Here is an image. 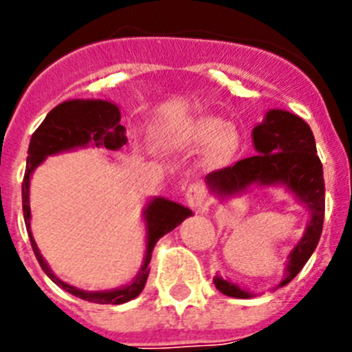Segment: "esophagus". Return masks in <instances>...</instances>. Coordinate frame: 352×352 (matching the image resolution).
<instances>
[{
    "label": "esophagus",
    "instance_id": "34e87169",
    "mask_svg": "<svg viewBox=\"0 0 352 352\" xmlns=\"http://www.w3.org/2000/svg\"><path fill=\"white\" fill-rule=\"evenodd\" d=\"M186 201H187V205L195 210V212H198V213L205 212L206 195H205V189H203L201 184H191V186L187 187Z\"/></svg>",
    "mask_w": 352,
    "mask_h": 352
}]
</instances>
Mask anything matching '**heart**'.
I'll return each instance as SVG.
<instances>
[{
    "instance_id": "1",
    "label": "heart",
    "mask_w": 352,
    "mask_h": 352,
    "mask_svg": "<svg viewBox=\"0 0 352 352\" xmlns=\"http://www.w3.org/2000/svg\"><path fill=\"white\" fill-rule=\"evenodd\" d=\"M166 140L175 144H205L212 140L206 149L208 165H224L234 156L239 137L232 126H224V121L215 116H203L166 131Z\"/></svg>"
}]
</instances>
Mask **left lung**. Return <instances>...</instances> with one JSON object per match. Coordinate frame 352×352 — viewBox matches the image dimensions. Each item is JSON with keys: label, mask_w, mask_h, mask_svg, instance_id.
I'll return each instance as SVG.
<instances>
[{"label": "left lung", "mask_w": 352, "mask_h": 352, "mask_svg": "<svg viewBox=\"0 0 352 352\" xmlns=\"http://www.w3.org/2000/svg\"><path fill=\"white\" fill-rule=\"evenodd\" d=\"M254 144L258 154L239 160L232 166L206 175L210 189L221 196H232L250 187L285 186L311 210V222L304 236L290 254L287 278L280 287L290 283L316 250L323 231L324 180L323 165L316 153V142L309 124L288 111L272 109L254 128ZM217 290L234 298H248L250 294L221 276H215Z\"/></svg>", "instance_id": "1"}]
</instances>
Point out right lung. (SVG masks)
I'll return each instance as SVG.
<instances>
[{"mask_svg":"<svg viewBox=\"0 0 352 352\" xmlns=\"http://www.w3.org/2000/svg\"><path fill=\"white\" fill-rule=\"evenodd\" d=\"M121 114L114 104L107 100H67L58 104L57 107L47 114L43 123L36 128L29 144L28 165H25L24 180H22V210L24 221L28 228L29 239H31L32 252L38 258L39 265L45 274L54 281L57 287L64 288L69 294L76 295L83 300L97 302V304H124L135 298L144 290L149 276V262L153 255L154 245L172 229H175L186 217L191 215V210L179 203L168 201L165 198H156L147 205L146 224H147V252L146 261L137 278L130 285L111 292H85L64 283L50 271L43 255L39 254L34 238L31 234V210H29V180L36 166L45 161L50 154L62 153V151L74 149V147L94 144L95 147L118 151L126 144L124 126L120 123Z\"/></svg>","mask_w":352,"mask_h":352,"instance_id":"right-lung-1","label":"right lung"}]
</instances>
